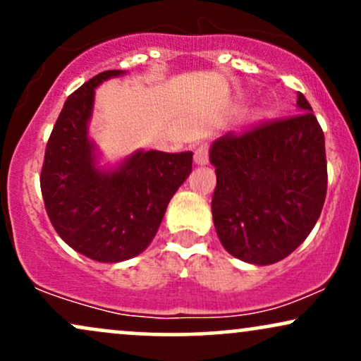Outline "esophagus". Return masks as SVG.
Listing matches in <instances>:
<instances>
[{"mask_svg": "<svg viewBox=\"0 0 361 361\" xmlns=\"http://www.w3.org/2000/svg\"><path fill=\"white\" fill-rule=\"evenodd\" d=\"M193 161L198 166H205V164L209 163V147H207L205 144H200V146L195 149Z\"/></svg>", "mask_w": 361, "mask_h": 361, "instance_id": "34e87169", "label": "esophagus"}]
</instances>
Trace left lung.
<instances>
[{
    "label": "left lung",
    "mask_w": 361,
    "mask_h": 361,
    "mask_svg": "<svg viewBox=\"0 0 361 361\" xmlns=\"http://www.w3.org/2000/svg\"><path fill=\"white\" fill-rule=\"evenodd\" d=\"M300 114L215 139L214 226L224 250L251 264L276 263L316 226L326 200L324 134L297 93Z\"/></svg>",
    "instance_id": "obj_1"
}]
</instances>
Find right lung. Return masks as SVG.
<instances>
[{"label": "right lung", "mask_w": 361, "mask_h": 361, "mask_svg": "<svg viewBox=\"0 0 361 361\" xmlns=\"http://www.w3.org/2000/svg\"><path fill=\"white\" fill-rule=\"evenodd\" d=\"M127 74L103 71L68 98L45 147L40 188L62 241L86 258L120 263L151 244L169 200L192 173L193 152L137 151L102 164L90 137L94 90Z\"/></svg>", "instance_id": "1"}]
</instances>
